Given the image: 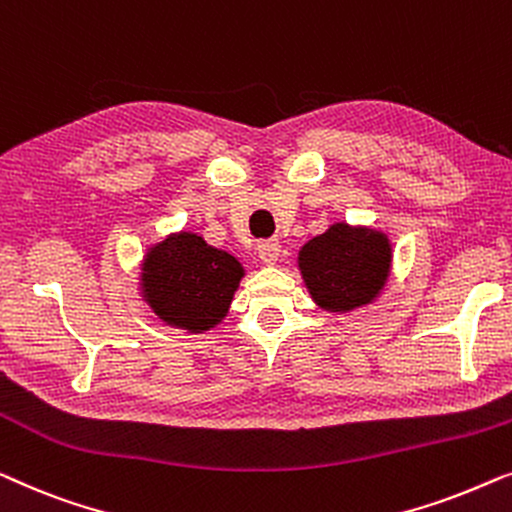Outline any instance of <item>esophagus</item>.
<instances>
[{
    "instance_id": "esophagus-1",
    "label": "esophagus",
    "mask_w": 512,
    "mask_h": 512,
    "mask_svg": "<svg viewBox=\"0 0 512 512\" xmlns=\"http://www.w3.org/2000/svg\"><path fill=\"white\" fill-rule=\"evenodd\" d=\"M257 255L262 259L264 264H276L278 257H280V243L278 241H262L257 246Z\"/></svg>"
}]
</instances>
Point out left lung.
Instances as JSON below:
<instances>
[{
	"mask_svg": "<svg viewBox=\"0 0 512 512\" xmlns=\"http://www.w3.org/2000/svg\"><path fill=\"white\" fill-rule=\"evenodd\" d=\"M392 246L383 232L331 225L299 250V269L315 304L345 313L371 304L390 276Z\"/></svg>",
	"mask_w": 512,
	"mask_h": 512,
	"instance_id": "8db88e82",
	"label": "left lung"
}]
</instances>
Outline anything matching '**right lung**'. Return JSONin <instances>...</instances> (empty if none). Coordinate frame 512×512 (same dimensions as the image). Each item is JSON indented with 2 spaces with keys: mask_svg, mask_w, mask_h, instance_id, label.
Here are the masks:
<instances>
[{
  "mask_svg": "<svg viewBox=\"0 0 512 512\" xmlns=\"http://www.w3.org/2000/svg\"><path fill=\"white\" fill-rule=\"evenodd\" d=\"M243 266L197 234L181 232L148 250L141 269L143 299L171 327L192 334L220 325L239 290Z\"/></svg>",
  "mask_w": 512,
  "mask_h": 512,
  "instance_id": "obj_1",
  "label": "right lung"
}]
</instances>
